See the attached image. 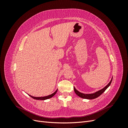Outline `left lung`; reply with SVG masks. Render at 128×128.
Instances as JSON below:
<instances>
[{"instance_id": "8db88e82", "label": "left lung", "mask_w": 128, "mask_h": 128, "mask_svg": "<svg viewBox=\"0 0 128 128\" xmlns=\"http://www.w3.org/2000/svg\"><path fill=\"white\" fill-rule=\"evenodd\" d=\"M112 80H113V77H112V78L111 80L110 81V82L108 83L105 87H104V88H103L102 89V90H99V91H98L97 92L94 93V94H82V93L80 92L79 91H77L75 88H74V91L76 93V94L78 96H79L80 97L84 98V99H95L96 98L98 97L99 96H100L102 94H103V93L104 92V91H105L106 89L108 87H109V86L110 85V84L112 83Z\"/></svg>"}]
</instances>
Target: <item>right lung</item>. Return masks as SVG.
Instances as JSON below:
<instances>
[{"label": "right lung", "mask_w": 128, "mask_h": 128, "mask_svg": "<svg viewBox=\"0 0 128 128\" xmlns=\"http://www.w3.org/2000/svg\"><path fill=\"white\" fill-rule=\"evenodd\" d=\"M58 90L56 91V92H54L53 93V94H50L49 96H42V97H35V96H32L29 95L31 97H32L33 99H36V100H46V99H48L49 98H52V96H54L56 94V93Z\"/></svg>", "instance_id": "add662e5"}]
</instances>
